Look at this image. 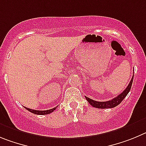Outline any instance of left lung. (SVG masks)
Here are the masks:
<instances>
[{
	"mask_svg": "<svg viewBox=\"0 0 146 146\" xmlns=\"http://www.w3.org/2000/svg\"><path fill=\"white\" fill-rule=\"evenodd\" d=\"M133 77L134 75L132 76L130 82H129V85L127 86V87L124 89V92H122V93H121L117 97H115V98L111 100L106 101V102H98V101L93 100L90 99V98H87V97H85V98H86V100L88 101L89 104L92 106L93 107L97 108H112L115 107V106H117L118 105L120 104L121 102H122V100L126 98V96L127 95V94L130 91L132 81H133Z\"/></svg>",
	"mask_w": 146,
	"mask_h": 146,
	"instance_id": "8db88e82",
	"label": "left lung"
}]
</instances>
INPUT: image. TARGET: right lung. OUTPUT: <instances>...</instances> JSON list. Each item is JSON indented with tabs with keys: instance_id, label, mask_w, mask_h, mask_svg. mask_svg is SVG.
I'll return each instance as SVG.
<instances>
[{
	"instance_id": "right-lung-1",
	"label": "right lung",
	"mask_w": 146,
	"mask_h": 146,
	"mask_svg": "<svg viewBox=\"0 0 146 146\" xmlns=\"http://www.w3.org/2000/svg\"><path fill=\"white\" fill-rule=\"evenodd\" d=\"M26 109H27V111H29L30 112L33 113L34 114H37V115H46V114H49L53 112L54 111L55 109L57 108V107L54 108L50 109V110H47V111H36V110H33V109H30L27 108L25 107Z\"/></svg>"
}]
</instances>
